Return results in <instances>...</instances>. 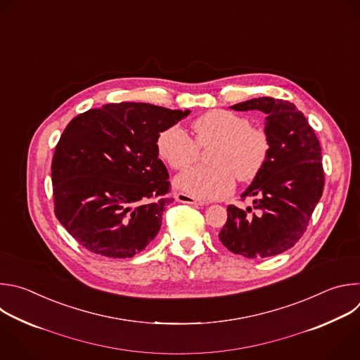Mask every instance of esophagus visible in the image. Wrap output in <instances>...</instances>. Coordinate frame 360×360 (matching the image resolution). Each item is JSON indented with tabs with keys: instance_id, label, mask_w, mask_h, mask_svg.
<instances>
[{
	"instance_id": "34e87169",
	"label": "esophagus",
	"mask_w": 360,
	"mask_h": 360,
	"mask_svg": "<svg viewBox=\"0 0 360 360\" xmlns=\"http://www.w3.org/2000/svg\"><path fill=\"white\" fill-rule=\"evenodd\" d=\"M176 200L179 202H184V204H191V205H204V201H200L188 194H184V193H179L176 194Z\"/></svg>"
}]
</instances>
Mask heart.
Here are the masks:
<instances>
[{
  "mask_svg": "<svg viewBox=\"0 0 360 360\" xmlns=\"http://www.w3.org/2000/svg\"><path fill=\"white\" fill-rule=\"evenodd\" d=\"M198 145L215 141L210 153L211 166H195L174 179V186L198 200L229 195L240 180L254 179L265 166L269 139L265 130L250 126L247 117L224 109L198 116L193 124ZM159 156L173 169H184L197 158L195 141L179 126L160 131L156 140Z\"/></svg>",
  "mask_w": 360,
  "mask_h": 360,
  "instance_id": "b5f03b06",
  "label": "heart"
}]
</instances>
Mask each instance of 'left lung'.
I'll use <instances>...</instances> for the list:
<instances>
[{"label": "left lung", "instance_id": "8db88e82", "mask_svg": "<svg viewBox=\"0 0 360 360\" xmlns=\"http://www.w3.org/2000/svg\"><path fill=\"white\" fill-rule=\"evenodd\" d=\"M230 108L265 113L269 155L241 194L243 198L255 197V211L229 205L219 238L237 255L274 257L298 243L322 197L325 177L319 140L304 113L288 101L255 98Z\"/></svg>", "mask_w": 360, "mask_h": 360}]
</instances>
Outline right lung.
Wrapping results in <instances>:
<instances>
[{
    "mask_svg": "<svg viewBox=\"0 0 360 360\" xmlns=\"http://www.w3.org/2000/svg\"><path fill=\"white\" fill-rule=\"evenodd\" d=\"M188 113L122 102L70 120L52 159L53 201L56 219L82 247L131 258L153 241L172 201L156 140Z\"/></svg>",
    "mask_w": 360,
    "mask_h": 360,
    "instance_id": "add662e5",
    "label": "right lung"
}]
</instances>
